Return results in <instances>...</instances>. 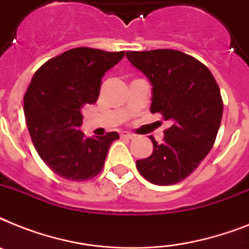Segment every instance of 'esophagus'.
<instances>
[{
	"label": "esophagus",
	"instance_id": "34e87169",
	"mask_svg": "<svg viewBox=\"0 0 249 249\" xmlns=\"http://www.w3.org/2000/svg\"><path fill=\"white\" fill-rule=\"evenodd\" d=\"M120 137L121 138H125V140H133V138H134V134H132V133H128V132H123V133H120Z\"/></svg>",
	"mask_w": 249,
	"mask_h": 249
}]
</instances>
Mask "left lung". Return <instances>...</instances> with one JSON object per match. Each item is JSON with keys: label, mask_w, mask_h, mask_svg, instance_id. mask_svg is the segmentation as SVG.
I'll list each match as a JSON object with an SVG mask.
<instances>
[{"label": "left lung", "mask_w": 249, "mask_h": 249, "mask_svg": "<svg viewBox=\"0 0 249 249\" xmlns=\"http://www.w3.org/2000/svg\"><path fill=\"white\" fill-rule=\"evenodd\" d=\"M126 58L151 83V112L172 124L164 130L163 143L151 137L154 151L137 160V169L155 185L178 183L214 144L224 111L220 88L204 64L178 50L126 52Z\"/></svg>", "instance_id": "left-lung-1"}]
</instances>
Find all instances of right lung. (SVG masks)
<instances>
[{"label": "right lung", "instance_id": "right-lung-1", "mask_svg": "<svg viewBox=\"0 0 249 249\" xmlns=\"http://www.w3.org/2000/svg\"><path fill=\"white\" fill-rule=\"evenodd\" d=\"M125 52L75 48L54 56L33 75L24 94V115L36 151L55 174L68 181H88L105 165L116 132L86 138L83 108L99 97L102 77Z\"/></svg>", "mask_w": 249, "mask_h": 249}]
</instances>
